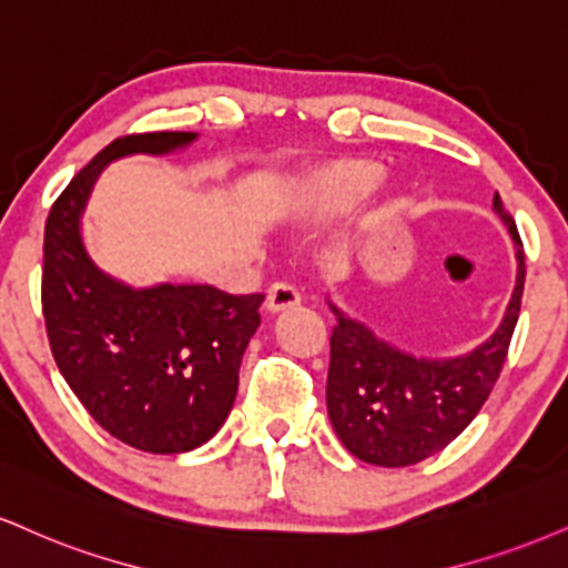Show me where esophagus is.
<instances>
[{
  "instance_id": "obj_1",
  "label": "esophagus",
  "mask_w": 568,
  "mask_h": 568,
  "mask_svg": "<svg viewBox=\"0 0 568 568\" xmlns=\"http://www.w3.org/2000/svg\"><path fill=\"white\" fill-rule=\"evenodd\" d=\"M302 304V293H298L288 283H275L266 291V312L280 314L285 310H293V306Z\"/></svg>"
}]
</instances>
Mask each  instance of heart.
Returning <instances> with one entry per match:
<instances>
[{
	"instance_id": "1",
	"label": "heart",
	"mask_w": 568,
	"mask_h": 568,
	"mask_svg": "<svg viewBox=\"0 0 568 568\" xmlns=\"http://www.w3.org/2000/svg\"><path fill=\"white\" fill-rule=\"evenodd\" d=\"M384 169L367 159H341L325 166L312 169L293 184L288 197V222L298 230H312L327 224L357 206L378 184Z\"/></svg>"
}]
</instances>
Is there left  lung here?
Returning <instances> with one entry per match:
<instances>
[{"label": "left lung", "instance_id": "left-lung-1", "mask_svg": "<svg viewBox=\"0 0 568 568\" xmlns=\"http://www.w3.org/2000/svg\"><path fill=\"white\" fill-rule=\"evenodd\" d=\"M491 209L514 237L516 285L503 323L468 354L418 357L327 298L336 314L325 388L327 418L359 460L384 468L415 466L466 432L487 402L518 323L526 277L521 237L497 193Z\"/></svg>", "mask_w": 568, "mask_h": 568}]
</instances>
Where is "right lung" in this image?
Masks as SVG:
<instances>
[{
  "label": "right lung",
  "instance_id": "right-lung-1",
  "mask_svg": "<svg viewBox=\"0 0 568 568\" xmlns=\"http://www.w3.org/2000/svg\"><path fill=\"white\" fill-rule=\"evenodd\" d=\"M195 140V132L119 136L73 176L44 227L42 310L52 357L108 434L153 455L190 453L227 420L264 296H230L214 285L134 288L94 264L81 216L108 163L169 155Z\"/></svg>",
  "mask_w": 568,
  "mask_h": 568
}]
</instances>
